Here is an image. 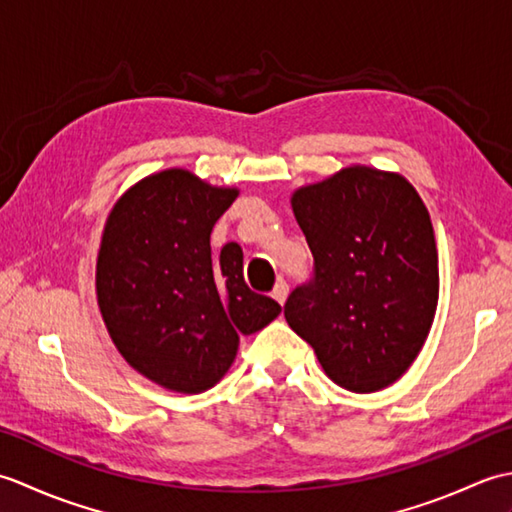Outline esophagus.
Listing matches in <instances>:
<instances>
[{"label": "esophagus", "instance_id": "34e87169", "mask_svg": "<svg viewBox=\"0 0 512 512\" xmlns=\"http://www.w3.org/2000/svg\"><path fill=\"white\" fill-rule=\"evenodd\" d=\"M288 292H290V288H288L286 281H277V286H275V290H273V299H275L277 303H281V306H284L286 299H288Z\"/></svg>", "mask_w": 512, "mask_h": 512}]
</instances>
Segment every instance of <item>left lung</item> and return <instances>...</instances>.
<instances>
[{
  "instance_id": "left-lung-1",
  "label": "left lung",
  "mask_w": 512,
  "mask_h": 512,
  "mask_svg": "<svg viewBox=\"0 0 512 512\" xmlns=\"http://www.w3.org/2000/svg\"><path fill=\"white\" fill-rule=\"evenodd\" d=\"M314 277L286 321L336 385L369 394L407 372L438 308V248L427 206L398 173L347 167L292 193Z\"/></svg>"
}]
</instances>
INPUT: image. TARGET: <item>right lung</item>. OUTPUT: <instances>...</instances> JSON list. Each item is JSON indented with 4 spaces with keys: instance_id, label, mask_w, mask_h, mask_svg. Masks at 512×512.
I'll use <instances>...</instances> for the list:
<instances>
[{
    "instance_id": "1",
    "label": "right lung",
    "mask_w": 512,
    "mask_h": 512,
    "mask_svg": "<svg viewBox=\"0 0 512 512\" xmlns=\"http://www.w3.org/2000/svg\"><path fill=\"white\" fill-rule=\"evenodd\" d=\"M184 169L134 184L107 217L96 297L125 361L171 391L200 394L235 361L239 334L281 312L244 281V253L231 242L211 257V231L237 198Z\"/></svg>"
}]
</instances>
